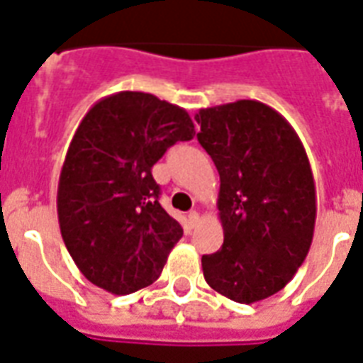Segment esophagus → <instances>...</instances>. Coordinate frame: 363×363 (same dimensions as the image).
Here are the masks:
<instances>
[{"label": "esophagus", "mask_w": 363, "mask_h": 363, "mask_svg": "<svg viewBox=\"0 0 363 363\" xmlns=\"http://www.w3.org/2000/svg\"><path fill=\"white\" fill-rule=\"evenodd\" d=\"M188 223H190V226H196L198 223H200V213L198 211H190L188 213Z\"/></svg>", "instance_id": "obj_1"}]
</instances>
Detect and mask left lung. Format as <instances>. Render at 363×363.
<instances>
[{
  "instance_id": "obj_1",
  "label": "left lung",
  "mask_w": 363,
  "mask_h": 363,
  "mask_svg": "<svg viewBox=\"0 0 363 363\" xmlns=\"http://www.w3.org/2000/svg\"><path fill=\"white\" fill-rule=\"evenodd\" d=\"M198 140L220 177L218 217L225 243L201 257L206 281L242 304L289 284L311 249L316 186L301 138L259 101L201 108Z\"/></svg>"
}]
</instances>
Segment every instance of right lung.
I'll list each match as a JSON object with an SVG mask.
<instances>
[{
  "label": "right lung",
  "instance_id": "add662e5",
  "mask_svg": "<svg viewBox=\"0 0 363 363\" xmlns=\"http://www.w3.org/2000/svg\"><path fill=\"white\" fill-rule=\"evenodd\" d=\"M184 108L140 91L104 96L85 114L60 171V234L82 274L127 295L150 286L182 228L160 206L152 167L194 137Z\"/></svg>",
  "mask_w": 363,
  "mask_h": 363
}]
</instances>
